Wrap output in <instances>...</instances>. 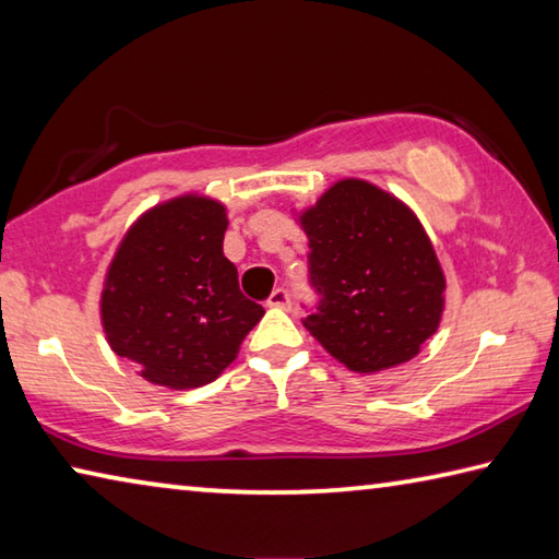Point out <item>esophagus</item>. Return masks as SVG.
Segmentation results:
<instances>
[{
	"label": "esophagus",
	"instance_id": "obj_1",
	"mask_svg": "<svg viewBox=\"0 0 559 559\" xmlns=\"http://www.w3.org/2000/svg\"><path fill=\"white\" fill-rule=\"evenodd\" d=\"M269 306L271 308H290V293L288 288H273V293L269 296Z\"/></svg>",
	"mask_w": 559,
	"mask_h": 559
}]
</instances>
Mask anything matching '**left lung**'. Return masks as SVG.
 Listing matches in <instances>:
<instances>
[{
  "instance_id": "8db88e82",
  "label": "left lung",
  "mask_w": 559,
  "mask_h": 559,
  "mask_svg": "<svg viewBox=\"0 0 559 559\" xmlns=\"http://www.w3.org/2000/svg\"><path fill=\"white\" fill-rule=\"evenodd\" d=\"M318 306L302 318L353 372H380L419 353L443 313V271L406 206L362 179H343L300 214Z\"/></svg>"
}]
</instances>
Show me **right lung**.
<instances>
[{
	"instance_id": "obj_1",
	"label": "right lung",
	"mask_w": 559,
	"mask_h": 559,
	"mask_svg": "<svg viewBox=\"0 0 559 559\" xmlns=\"http://www.w3.org/2000/svg\"><path fill=\"white\" fill-rule=\"evenodd\" d=\"M226 226L224 204L187 194L140 216L120 241L100 296L103 330L147 382H214L263 318L224 257Z\"/></svg>"
}]
</instances>
